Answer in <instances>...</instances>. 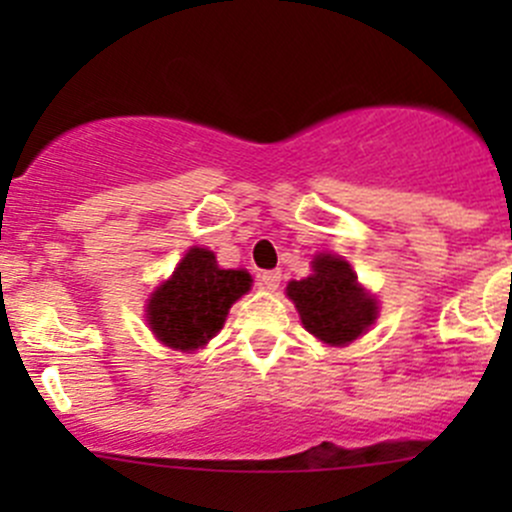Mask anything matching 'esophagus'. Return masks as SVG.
Listing matches in <instances>:
<instances>
[{
    "instance_id": "obj_1",
    "label": "esophagus",
    "mask_w": 512,
    "mask_h": 512,
    "mask_svg": "<svg viewBox=\"0 0 512 512\" xmlns=\"http://www.w3.org/2000/svg\"><path fill=\"white\" fill-rule=\"evenodd\" d=\"M280 282H282V272L280 270H267V272H262V275H260V285L265 289H270V292H275V289L280 287Z\"/></svg>"
}]
</instances>
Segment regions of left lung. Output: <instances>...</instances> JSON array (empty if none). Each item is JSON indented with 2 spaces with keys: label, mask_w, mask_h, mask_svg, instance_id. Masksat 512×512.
<instances>
[{
  "label": "left lung",
  "mask_w": 512,
  "mask_h": 512,
  "mask_svg": "<svg viewBox=\"0 0 512 512\" xmlns=\"http://www.w3.org/2000/svg\"><path fill=\"white\" fill-rule=\"evenodd\" d=\"M287 297L304 329L329 347L359 339L379 314V304L356 282L352 265L329 252L314 255L312 275L289 282Z\"/></svg>",
  "instance_id": "8db88e82"
}]
</instances>
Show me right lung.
Returning <instances> with one entry per match:
<instances>
[{
  "label": "right lung",
  "mask_w": 512,
  "mask_h": 512,
  "mask_svg": "<svg viewBox=\"0 0 512 512\" xmlns=\"http://www.w3.org/2000/svg\"><path fill=\"white\" fill-rule=\"evenodd\" d=\"M247 270H223L215 252L190 247L146 304V322L158 342L180 352L205 347L223 329L232 304L250 292Z\"/></svg>",
  "instance_id": "obj_1"
}]
</instances>
